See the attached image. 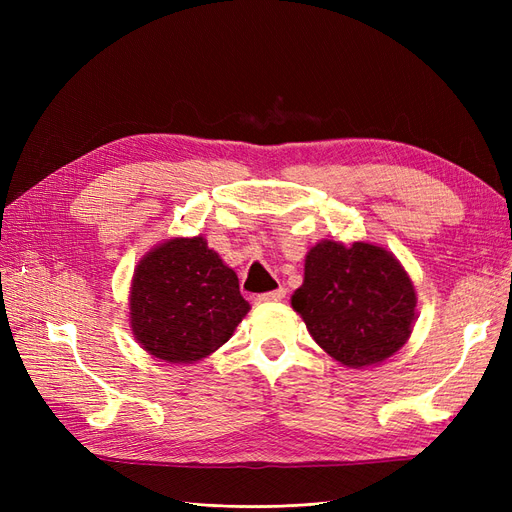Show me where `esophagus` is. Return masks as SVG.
<instances>
[{
  "instance_id": "obj_1",
  "label": "esophagus",
  "mask_w": 512,
  "mask_h": 512,
  "mask_svg": "<svg viewBox=\"0 0 512 512\" xmlns=\"http://www.w3.org/2000/svg\"><path fill=\"white\" fill-rule=\"evenodd\" d=\"M286 297V288H277L271 292H262L258 294V301L260 303H275V301H282Z\"/></svg>"
}]
</instances>
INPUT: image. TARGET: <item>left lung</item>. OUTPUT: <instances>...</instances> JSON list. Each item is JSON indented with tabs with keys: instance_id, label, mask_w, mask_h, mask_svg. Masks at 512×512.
<instances>
[{
	"instance_id": "8db88e82",
	"label": "left lung",
	"mask_w": 512,
	"mask_h": 512,
	"mask_svg": "<svg viewBox=\"0 0 512 512\" xmlns=\"http://www.w3.org/2000/svg\"><path fill=\"white\" fill-rule=\"evenodd\" d=\"M290 303L316 344L352 369L389 359L416 320V292L404 267L384 247L363 241L316 243Z\"/></svg>"
}]
</instances>
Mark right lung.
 <instances>
[{
    "mask_svg": "<svg viewBox=\"0 0 512 512\" xmlns=\"http://www.w3.org/2000/svg\"><path fill=\"white\" fill-rule=\"evenodd\" d=\"M250 312L239 277L203 237L168 239L147 252L132 277L130 327L149 354L194 363L226 344Z\"/></svg>",
    "mask_w": 512,
    "mask_h": 512,
    "instance_id": "1",
    "label": "right lung"
}]
</instances>
